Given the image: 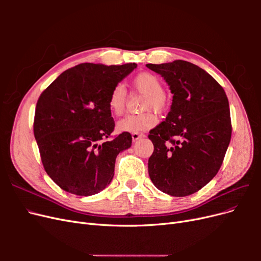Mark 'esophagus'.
<instances>
[{
    "label": "esophagus",
    "mask_w": 261,
    "mask_h": 261,
    "mask_svg": "<svg viewBox=\"0 0 261 261\" xmlns=\"http://www.w3.org/2000/svg\"><path fill=\"white\" fill-rule=\"evenodd\" d=\"M145 137L144 134H139V133H133L132 134V138H133V141H137L138 139Z\"/></svg>",
    "instance_id": "1"
}]
</instances>
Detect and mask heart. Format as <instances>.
<instances>
[{
	"mask_svg": "<svg viewBox=\"0 0 261 261\" xmlns=\"http://www.w3.org/2000/svg\"><path fill=\"white\" fill-rule=\"evenodd\" d=\"M135 88L147 94L144 102V110L153 109L160 112L167 106V97L164 94V88L161 80L154 74L144 72L138 74L133 82ZM110 111L114 115H121L126 107V90L121 84L115 85L108 99ZM156 117L151 112H144L140 114H128L117 122V129L127 133H143L152 128L156 124Z\"/></svg>",
	"mask_w": 261,
	"mask_h": 261,
	"instance_id": "heart-1",
	"label": "heart"
}]
</instances>
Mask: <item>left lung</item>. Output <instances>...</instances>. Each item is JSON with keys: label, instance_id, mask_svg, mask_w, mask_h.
I'll return each instance as SVG.
<instances>
[{"label": "left lung", "instance_id": "obj_1", "mask_svg": "<svg viewBox=\"0 0 261 261\" xmlns=\"http://www.w3.org/2000/svg\"><path fill=\"white\" fill-rule=\"evenodd\" d=\"M146 66L164 78L173 94L165 121L149 133L154 147L149 176L170 196L192 195L216 176L223 162L232 134L227 97L215 78L193 63Z\"/></svg>", "mask_w": 261, "mask_h": 261}]
</instances>
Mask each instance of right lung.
Returning <instances> with one entry per match:
<instances>
[{"label": "right lung", "instance_id": "right-lung-1", "mask_svg": "<svg viewBox=\"0 0 261 261\" xmlns=\"http://www.w3.org/2000/svg\"><path fill=\"white\" fill-rule=\"evenodd\" d=\"M136 67L84 63L63 72L41 93L35 138L45 172L65 192L91 196L111 183L116 156L132 146V136L124 132L110 137L115 124L108 99Z\"/></svg>", "mask_w": 261, "mask_h": 261}]
</instances>
